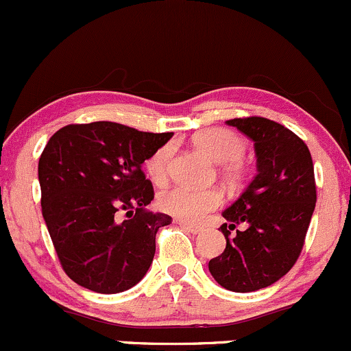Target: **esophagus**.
I'll use <instances>...</instances> for the list:
<instances>
[{
	"label": "esophagus",
	"instance_id": "1",
	"mask_svg": "<svg viewBox=\"0 0 351 351\" xmlns=\"http://www.w3.org/2000/svg\"><path fill=\"white\" fill-rule=\"evenodd\" d=\"M176 223H178V225H182L183 228H186L188 232L190 233H193V234H199L203 232V228L202 226H196V225H191V223H186V221H182V219H176Z\"/></svg>",
	"mask_w": 351,
	"mask_h": 351
}]
</instances>
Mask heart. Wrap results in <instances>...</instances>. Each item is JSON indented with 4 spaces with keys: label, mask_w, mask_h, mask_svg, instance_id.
<instances>
[{
    "label": "heart",
    "mask_w": 351,
    "mask_h": 351,
    "mask_svg": "<svg viewBox=\"0 0 351 351\" xmlns=\"http://www.w3.org/2000/svg\"><path fill=\"white\" fill-rule=\"evenodd\" d=\"M195 145L218 163H225V173L230 178H238L243 171L240 158L245 155L246 141L238 133L226 128H208L195 136ZM173 155V145H163L146 160V173L153 182L161 184L168 176V165ZM223 203V193L218 188H193L176 184L158 196V206L165 213L183 221H202L210 211Z\"/></svg>",
    "instance_id": "1"
}]
</instances>
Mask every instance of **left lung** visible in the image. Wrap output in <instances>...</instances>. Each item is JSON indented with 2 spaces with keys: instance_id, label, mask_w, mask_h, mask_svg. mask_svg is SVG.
Wrapping results in <instances>:
<instances>
[{
  "instance_id": "1",
  "label": "left lung",
  "mask_w": 351,
  "mask_h": 351,
  "mask_svg": "<svg viewBox=\"0 0 351 351\" xmlns=\"http://www.w3.org/2000/svg\"><path fill=\"white\" fill-rule=\"evenodd\" d=\"M255 143L256 175L223 211L226 248L208 268L223 288L248 293L278 282L302 253L317 186L305 141L271 119H228Z\"/></svg>"
}]
</instances>
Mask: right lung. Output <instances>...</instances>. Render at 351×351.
<instances>
[{
	"label": "right lung",
	"mask_w": 351,
	"mask_h": 351,
	"mask_svg": "<svg viewBox=\"0 0 351 351\" xmlns=\"http://www.w3.org/2000/svg\"><path fill=\"white\" fill-rule=\"evenodd\" d=\"M171 136L95 121L64 126L46 143L41 211L61 267L80 287L121 293L146 275L156 232L171 217L146 210L155 191L141 165Z\"/></svg>",
	"instance_id": "obj_1"
}]
</instances>
